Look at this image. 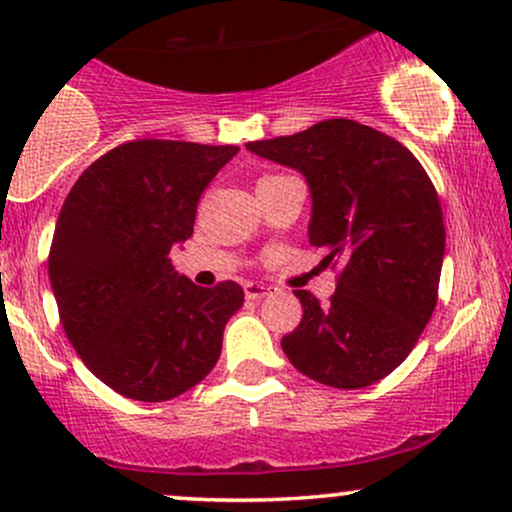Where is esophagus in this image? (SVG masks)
Here are the masks:
<instances>
[{"label":"esophagus","instance_id":"esophagus-1","mask_svg":"<svg viewBox=\"0 0 512 512\" xmlns=\"http://www.w3.org/2000/svg\"><path fill=\"white\" fill-rule=\"evenodd\" d=\"M269 293V286L264 284H245V298H250V301H257V298H264Z\"/></svg>","mask_w":512,"mask_h":512}]
</instances>
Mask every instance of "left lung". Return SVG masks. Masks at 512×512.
<instances>
[{"label":"left lung","instance_id":"left-lung-1","mask_svg":"<svg viewBox=\"0 0 512 512\" xmlns=\"http://www.w3.org/2000/svg\"><path fill=\"white\" fill-rule=\"evenodd\" d=\"M245 146L305 175L310 245L339 267L327 305L293 291L303 317L281 349L322 385L378 383L409 356L438 301L445 226L431 178L407 146L344 117Z\"/></svg>","mask_w":512,"mask_h":512}]
</instances>
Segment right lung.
I'll return each mask as SVG.
<instances>
[{
	"label": "right lung",
	"mask_w": 512,
	"mask_h": 512,
	"mask_svg": "<svg viewBox=\"0 0 512 512\" xmlns=\"http://www.w3.org/2000/svg\"><path fill=\"white\" fill-rule=\"evenodd\" d=\"M238 146L137 139L93 161L64 199L48 257L67 339L122 397L166 402L216 366L236 281L202 289L170 264Z\"/></svg>",
	"instance_id": "add662e5"
}]
</instances>
